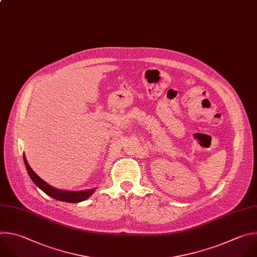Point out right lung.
Listing matches in <instances>:
<instances>
[{
	"instance_id": "right-lung-1",
	"label": "right lung",
	"mask_w": 257,
	"mask_h": 257,
	"mask_svg": "<svg viewBox=\"0 0 257 257\" xmlns=\"http://www.w3.org/2000/svg\"><path fill=\"white\" fill-rule=\"evenodd\" d=\"M24 163H25L27 172H28L29 176L31 177L32 181L42 191H44L47 195L51 196L55 199H58L61 201H67V202H80L82 200L87 199L95 190L94 188H92V189L81 190V191H67V190H61V189L54 188L50 185H48L46 182H44L38 175H36V173L33 172V170L30 168L25 156H24Z\"/></svg>"
}]
</instances>
